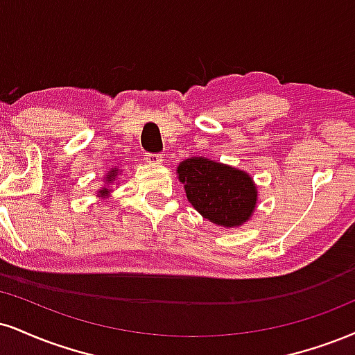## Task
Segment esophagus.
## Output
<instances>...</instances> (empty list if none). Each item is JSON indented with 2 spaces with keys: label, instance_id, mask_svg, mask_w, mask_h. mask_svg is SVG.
<instances>
[{
  "label": "esophagus",
  "instance_id": "34e87169",
  "mask_svg": "<svg viewBox=\"0 0 355 355\" xmlns=\"http://www.w3.org/2000/svg\"><path fill=\"white\" fill-rule=\"evenodd\" d=\"M145 160H147L148 164L157 165V164H162V162L165 160V155L164 153H147V155H145Z\"/></svg>",
  "mask_w": 355,
  "mask_h": 355
}]
</instances>
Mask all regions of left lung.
I'll return each instance as SVG.
<instances>
[{
    "label": "left lung",
    "instance_id": "obj_1",
    "mask_svg": "<svg viewBox=\"0 0 355 355\" xmlns=\"http://www.w3.org/2000/svg\"><path fill=\"white\" fill-rule=\"evenodd\" d=\"M177 172L189 202L207 220L228 228L250 220L258 191L248 173L203 157L183 160Z\"/></svg>",
    "mask_w": 355,
    "mask_h": 355
}]
</instances>
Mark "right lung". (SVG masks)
<instances>
[{"mask_svg":"<svg viewBox=\"0 0 355 355\" xmlns=\"http://www.w3.org/2000/svg\"><path fill=\"white\" fill-rule=\"evenodd\" d=\"M115 173H117V170H114V172H110V175L107 177V182H112L115 178ZM101 193H105V189H102Z\"/></svg>","mask_w":355,"mask_h":355,"instance_id":"1","label":"right lung"}]
</instances>
